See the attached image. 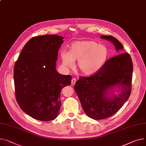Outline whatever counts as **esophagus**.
<instances>
[{
    "instance_id": "34e87169",
    "label": "esophagus",
    "mask_w": 146,
    "mask_h": 146,
    "mask_svg": "<svg viewBox=\"0 0 146 146\" xmlns=\"http://www.w3.org/2000/svg\"><path fill=\"white\" fill-rule=\"evenodd\" d=\"M76 82V79L73 78V79H72V81H71V84H72V86H74V85L75 84Z\"/></svg>"
}]
</instances>
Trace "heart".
Listing matches in <instances>:
<instances>
[{"instance_id": "1", "label": "heart", "mask_w": 146, "mask_h": 146, "mask_svg": "<svg viewBox=\"0 0 146 146\" xmlns=\"http://www.w3.org/2000/svg\"><path fill=\"white\" fill-rule=\"evenodd\" d=\"M109 56L108 48L92 40L73 42L69 52L63 50L61 57L63 64L72 67L77 60V67L85 76H92L104 66Z\"/></svg>"}]
</instances>
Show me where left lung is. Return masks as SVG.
I'll return each mask as SVG.
<instances>
[{
    "label": "left lung",
    "instance_id": "8db88e82",
    "mask_svg": "<svg viewBox=\"0 0 146 146\" xmlns=\"http://www.w3.org/2000/svg\"><path fill=\"white\" fill-rule=\"evenodd\" d=\"M100 37L113 43L117 52L123 49L121 43L115 37ZM132 75L130 56L124 53L108 60L95 74L80 77L76 82L74 90L87 115L94 120H101L117 113L129 98ZM115 88L120 92L118 95L114 94Z\"/></svg>",
    "mask_w": 146,
    "mask_h": 146
}]
</instances>
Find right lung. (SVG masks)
I'll list each match as a JSON object with an SVG mask.
<instances>
[{
  "label": "right lung",
  "mask_w": 146,
  "mask_h": 146,
  "mask_svg": "<svg viewBox=\"0 0 146 146\" xmlns=\"http://www.w3.org/2000/svg\"><path fill=\"white\" fill-rule=\"evenodd\" d=\"M64 37L56 35L34 37L23 47L14 67L16 99L32 117L47 121L60 110L61 91L71 84L72 76L56 69L58 50Z\"/></svg>",
  "instance_id": "1"
}]
</instances>
